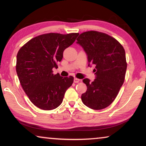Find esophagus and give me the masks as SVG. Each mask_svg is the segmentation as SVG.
I'll list each match as a JSON object with an SVG mask.
<instances>
[{"label": "esophagus", "instance_id": "esophagus-1", "mask_svg": "<svg viewBox=\"0 0 146 146\" xmlns=\"http://www.w3.org/2000/svg\"><path fill=\"white\" fill-rule=\"evenodd\" d=\"M79 82H80V80L78 79V78H74V83H78Z\"/></svg>", "mask_w": 146, "mask_h": 146}]
</instances>
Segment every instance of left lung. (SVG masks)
I'll return each instance as SVG.
<instances>
[{
  "label": "left lung",
  "mask_w": 146,
  "mask_h": 146,
  "mask_svg": "<svg viewBox=\"0 0 146 146\" xmlns=\"http://www.w3.org/2000/svg\"><path fill=\"white\" fill-rule=\"evenodd\" d=\"M77 44L87 54L88 66L94 65L96 79L83 80L87 91L82 101L89 108L100 110L113 103L124 83L127 68L125 50L115 38L96 31L82 33Z\"/></svg>",
  "instance_id": "8db88e82"
}]
</instances>
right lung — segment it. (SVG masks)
I'll return each mask as SVG.
<instances>
[{
  "mask_svg": "<svg viewBox=\"0 0 146 146\" xmlns=\"http://www.w3.org/2000/svg\"><path fill=\"white\" fill-rule=\"evenodd\" d=\"M78 33H50L35 37L19 50L16 72L23 90L33 105L52 110L62 102L65 92L74 82L72 76L53 74L52 68L63 57V52L76 41Z\"/></svg>",
  "mask_w": 146,
  "mask_h": 146,
  "instance_id": "obj_1",
  "label": "right lung"
}]
</instances>
